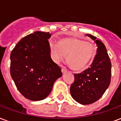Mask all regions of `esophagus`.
Here are the masks:
<instances>
[{
  "label": "esophagus",
  "instance_id": "1",
  "mask_svg": "<svg viewBox=\"0 0 121 121\" xmlns=\"http://www.w3.org/2000/svg\"><path fill=\"white\" fill-rule=\"evenodd\" d=\"M67 71V69L65 67H62V68H61V72L63 73H65Z\"/></svg>",
  "mask_w": 121,
  "mask_h": 121
}]
</instances>
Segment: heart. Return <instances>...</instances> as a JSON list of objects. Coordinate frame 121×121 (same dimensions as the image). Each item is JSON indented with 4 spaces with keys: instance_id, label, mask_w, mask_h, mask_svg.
<instances>
[{
    "instance_id": "heart-1",
    "label": "heart",
    "mask_w": 121,
    "mask_h": 121,
    "mask_svg": "<svg viewBox=\"0 0 121 121\" xmlns=\"http://www.w3.org/2000/svg\"><path fill=\"white\" fill-rule=\"evenodd\" d=\"M51 56L58 62L64 55L67 56L69 66L75 71H84L93 59L95 49L93 45L77 37H64L58 41V45L50 43Z\"/></svg>"
}]
</instances>
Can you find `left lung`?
I'll use <instances>...</instances> for the list:
<instances>
[{
  "instance_id": "left-lung-1",
  "label": "left lung",
  "mask_w": 121,
  "mask_h": 121,
  "mask_svg": "<svg viewBox=\"0 0 121 121\" xmlns=\"http://www.w3.org/2000/svg\"><path fill=\"white\" fill-rule=\"evenodd\" d=\"M87 35L96 43L97 54L89 68L74 74V81L70 88L72 97L84 105L94 103L101 98L109 87L112 76V63L105 45L93 35Z\"/></svg>"
}]
</instances>
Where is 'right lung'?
Returning a JSON list of instances; mask_svg holds the SVG:
<instances>
[{
  "instance_id": "add662e5",
  "label": "right lung",
  "mask_w": 121,
  "mask_h": 121,
  "mask_svg": "<svg viewBox=\"0 0 121 121\" xmlns=\"http://www.w3.org/2000/svg\"><path fill=\"white\" fill-rule=\"evenodd\" d=\"M49 32L37 31L25 36L10 54V74L26 99L38 101L50 94L61 68L50 57Z\"/></svg>"
}]
</instances>
